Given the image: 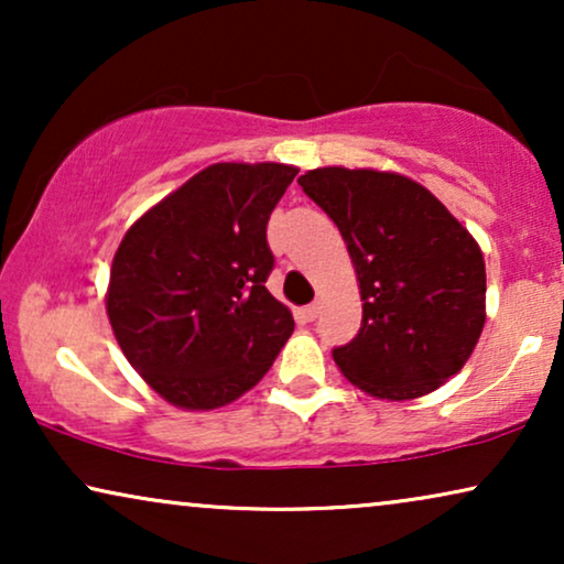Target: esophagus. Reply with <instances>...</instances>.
Masks as SVG:
<instances>
[{
  "mask_svg": "<svg viewBox=\"0 0 564 564\" xmlns=\"http://www.w3.org/2000/svg\"><path fill=\"white\" fill-rule=\"evenodd\" d=\"M318 313H321V305L318 303H313V305H307V307H303V321H315L318 318Z\"/></svg>",
  "mask_w": 564,
  "mask_h": 564,
  "instance_id": "1",
  "label": "esophagus"
}]
</instances>
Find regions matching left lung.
Instances as JSON below:
<instances>
[{"label":"left lung","instance_id":"obj_1","mask_svg":"<svg viewBox=\"0 0 564 564\" xmlns=\"http://www.w3.org/2000/svg\"><path fill=\"white\" fill-rule=\"evenodd\" d=\"M341 230L361 290V326L334 361L369 395L411 400L457 375L485 326V261L419 182L326 166L297 180Z\"/></svg>","mask_w":564,"mask_h":564}]
</instances>
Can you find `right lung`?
<instances>
[{"label": "right lung", "mask_w": 564, "mask_h": 564, "mask_svg": "<svg viewBox=\"0 0 564 564\" xmlns=\"http://www.w3.org/2000/svg\"><path fill=\"white\" fill-rule=\"evenodd\" d=\"M297 169L213 164L151 207L112 259L107 315L161 398L213 411L251 390L295 328L264 288L269 215Z\"/></svg>", "instance_id": "1"}]
</instances>
